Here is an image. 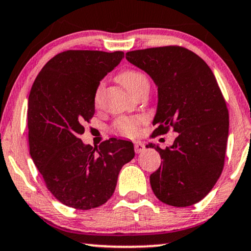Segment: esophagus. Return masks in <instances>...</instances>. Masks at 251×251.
Instances as JSON below:
<instances>
[{
    "instance_id": "34e87169",
    "label": "esophagus",
    "mask_w": 251,
    "mask_h": 251,
    "mask_svg": "<svg viewBox=\"0 0 251 251\" xmlns=\"http://www.w3.org/2000/svg\"><path fill=\"white\" fill-rule=\"evenodd\" d=\"M144 150H145V145H144V143H140V141H138V143H134V151L137 152H141V151H144Z\"/></svg>"
}]
</instances>
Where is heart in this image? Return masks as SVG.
<instances>
[{"label":"heart","instance_id":"obj_1","mask_svg":"<svg viewBox=\"0 0 251 251\" xmlns=\"http://www.w3.org/2000/svg\"><path fill=\"white\" fill-rule=\"evenodd\" d=\"M119 82L128 89L130 93L134 95L138 90L143 88L144 86H150L148 79L143 72L136 71V70H126L122 72L119 75ZM104 89V82H100L97 86L95 96H94V103L96 105L100 103L101 93ZM146 123V118L144 117H121L115 120L112 125V130L114 133L119 134V136L126 137V138H133L138 136L139 133L140 126Z\"/></svg>","mask_w":251,"mask_h":251}]
</instances>
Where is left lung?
I'll return each instance as SVG.
<instances>
[{"instance_id": "obj_1", "label": "left lung", "mask_w": 251, "mask_h": 251, "mask_svg": "<svg viewBox=\"0 0 251 251\" xmlns=\"http://www.w3.org/2000/svg\"><path fill=\"white\" fill-rule=\"evenodd\" d=\"M157 86V111L151 137L177 132L172 146L155 148L163 162L151 186L164 204L187 207L201 201L223 171L228 111L213 71L201 57L181 46L151 47L126 53Z\"/></svg>"}]
</instances>
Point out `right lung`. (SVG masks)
I'll return each mask as SVG.
<instances>
[{"label": "right lung", "mask_w": 251, "mask_h": 251, "mask_svg": "<svg viewBox=\"0 0 251 251\" xmlns=\"http://www.w3.org/2000/svg\"><path fill=\"white\" fill-rule=\"evenodd\" d=\"M125 53L69 50L52 57L32 83L28 99L29 151L54 197L75 209L96 208L112 197L122 166L134 157L131 141H81L95 113L100 81Z\"/></svg>", "instance_id": "1"}]
</instances>
